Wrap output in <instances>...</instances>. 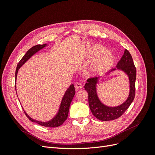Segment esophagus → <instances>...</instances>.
Masks as SVG:
<instances>
[{"label": "esophagus", "instance_id": "esophagus-1", "mask_svg": "<svg viewBox=\"0 0 155 155\" xmlns=\"http://www.w3.org/2000/svg\"><path fill=\"white\" fill-rule=\"evenodd\" d=\"M83 87V85L81 82H76L75 83V88L76 89H81Z\"/></svg>", "mask_w": 155, "mask_h": 155}]
</instances>
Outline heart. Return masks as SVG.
<instances>
[{"instance_id":"b5f03b06","label":"heart","mask_w":155,"mask_h":155,"mask_svg":"<svg viewBox=\"0 0 155 155\" xmlns=\"http://www.w3.org/2000/svg\"><path fill=\"white\" fill-rule=\"evenodd\" d=\"M89 61L85 67V70L88 74L99 73L109 67L113 61V57L109 50L100 45H95L88 50Z\"/></svg>"}]
</instances>
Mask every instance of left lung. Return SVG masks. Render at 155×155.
Wrapping results in <instances>:
<instances>
[{"mask_svg":"<svg viewBox=\"0 0 155 155\" xmlns=\"http://www.w3.org/2000/svg\"><path fill=\"white\" fill-rule=\"evenodd\" d=\"M119 70L124 72L129 79V93L127 100L121 105L110 107L103 104L98 97L97 86L98 82L104 76L89 78L87 80L84 88L88 94V104L92 114L101 121H110L118 118L128 109L134 100L135 96V81L137 70L130 54L125 50L124 54L116 65V68L111 69L105 76L109 75L112 72Z\"/></svg>","mask_w":155,"mask_h":155,"instance_id":"8db88e82","label":"left lung"}]
</instances>
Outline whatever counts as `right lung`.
Listing matches in <instances>:
<instances>
[{"label":"right lung","mask_w":155,"mask_h":155,"mask_svg":"<svg viewBox=\"0 0 155 155\" xmlns=\"http://www.w3.org/2000/svg\"><path fill=\"white\" fill-rule=\"evenodd\" d=\"M48 44H43V45H37L34 46H33L32 48L29 49L27 51V52L26 54L23 56L21 60L18 62L17 67L16 68V72H15V79L17 80V74L18 72V70L19 68L24 64L27 61H28L29 59H30L33 55H35L36 53L38 52L39 51L43 49L45 47H46V46H48ZM16 80H15V91H16ZM17 92V91H16ZM75 93H76V91H75V88L74 84H72L70 85V87L67 88V90L65 91L64 96L62 98L61 101V104L59 105V110L57 112V114L55 115V116L52 119H51L49 121H41L33 119L28 114L26 111L23 109L24 110L25 114L26 116L30 120H31L33 122H35L38 124L39 125L41 126H44V127H59L60 125H61L64 122V121L67 119L68 114V112H69V108L70 104H71L72 100L73 99V97L75 95ZM23 109V107H22Z\"/></svg>","instance_id":"1"}]
</instances>
